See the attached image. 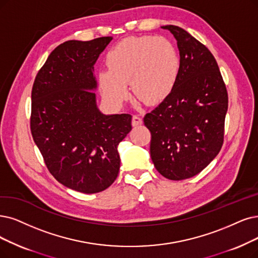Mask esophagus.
<instances>
[{"mask_svg":"<svg viewBox=\"0 0 258 258\" xmlns=\"http://www.w3.org/2000/svg\"><path fill=\"white\" fill-rule=\"evenodd\" d=\"M142 122H143V120L139 115H133L132 116V126H135V127L139 126V125H141Z\"/></svg>","mask_w":258,"mask_h":258,"instance_id":"34e87169","label":"esophagus"}]
</instances>
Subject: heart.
Here are the masks:
<instances>
[{
  "label": "heart",
  "instance_id": "b5f03b06",
  "mask_svg": "<svg viewBox=\"0 0 258 258\" xmlns=\"http://www.w3.org/2000/svg\"><path fill=\"white\" fill-rule=\"evenodd\" d=\"M109 70L98 74L101 95L119 107L133 94L147 105H158L171 93L180 74V56L164 37L138 36L121 40L107 55Z\"/></svg>",
  "mask_w": 258,
  "mask_h": 258
}]
</instances>
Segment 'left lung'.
<instances>
[{
  "mask_svg": "<svg viewBox=\"0 0 258 258\" xmlns=\"http://www.w3.org/2000/svg\"><path fill=\"white\" fill-rule=\"evenodd\" d=\"M177 40L180 74L171 93L147 113L150 156L169 180H184L202 171L219 153L228 111V92L210 49L179 26H162Z\"/></svg>",
  "mask_w": 258,
  "mask_h": 258,
  "instance_id": "8db88e82",
  "label": "left lung"
}]
</instances>
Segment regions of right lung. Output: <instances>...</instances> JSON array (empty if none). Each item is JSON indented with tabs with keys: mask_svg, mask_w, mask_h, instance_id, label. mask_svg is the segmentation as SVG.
I'll return each mask as SVG.
<instances>
[{
	"mask_svg": "<svg viewBox=\"0 0 258 258\" xmlns=\"http://www.w3.org/2000/svg\"><path fill=\"white\" fill-rule=\"evenodd\" d=\"M112 37L70 40L49 54L32 90L30 131L53 177L84 194L105 190L119 171L130 114L98 110L94 64Z\"/></svg>",
	"mask_w": 258,
	"mask_h": 258,
	"instance_id": "1",
	"label": "right lung"
}]
</instances>
